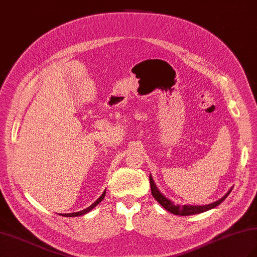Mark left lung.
<instances>
[{
	"label": "left lung",
	"mask_w": 257,
	"mask_h": 257,
	"mask_svg": "<svg viewBox=\"0 0 257 257\" xmlns=\"http://www.w3.org/2000/svg\"><path fill=\"white\" fill-rule=\"evenodd\" d=\"M149 180H150L151 193H152V195H154V198L158 202H159V204L165 207L167 211L171 212V213H173V214H176V215H183V216H185V215L199 214V213H203L205 211H209L211 209H214V207H216L220 203H222V202L227 198V195L230 194L231 191H232V189H231L219 201H215V202H213V203L206 204V205H188V204L179 205V204H174L172 201H170L168 198H166V196L160 192L159 189L157 188L156 183L154 182V179H152L151 174H150V177H149Z\"/></svg>",
	"instance_id": "obj_1"
}]
</instances>
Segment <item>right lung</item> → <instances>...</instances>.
Returning a JSON list of instances; mask_svg holds the SVG:
<instances>
[{
    "mask_svg": "<svg viewBox=\"0 0 257 257\" xmlns=\"http://www.w3.org/2000/svg\"><path fill=\"white\" fill-rule=\"evenodd\" d=\"M105 194H106V190L103 191V193L99 196V198H98L94 203H92L90 206H88L87 207V209H85V210H81V211H79V212H75V213H65V214H62L63 216H68V217H72V216H80V215H84V214H86V213H88L90 210H92L94 209V207L99 203V202H101L102 201V199L105 198Z\"/></svg>",
    "mask_w": 257,
    "mask_h": 257,
    "instance_id": "right-lung-1",
    "label": "right lung"
}]
</instances>
